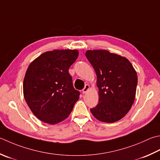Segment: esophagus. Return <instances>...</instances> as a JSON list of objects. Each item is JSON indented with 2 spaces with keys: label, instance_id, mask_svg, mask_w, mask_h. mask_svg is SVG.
Returning <instances> with one entry per match:
<instances>
[{
  "label": "esophagus",
  "instance_id": "1",
  "mask_svg": "<svg viewBox=\"0 0 160 160\" xmlns=\"http://www.w3.org/2000/svg\"><path fill=\"white\" fill-rule=\"evenodd\" d=\"M89 89V84H86V85L84 86V89H82V93H85Z\"/></svg>",
  "mask_w": 160,
  "mask_h": 160
}]
</instances>
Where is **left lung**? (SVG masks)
<instances>
[{
    "label": "left lung",
    "instance_id": "obj_1",
    "mask_svg": "<svg viewBox=\"0 0 160 160\" xmlns=\"http://www.w3.org/2000/svg\"><path fill=\"white\" fill-rule=\"evenodd\" d=\"M85 55L96 71L99 90L98 103L91 112L100 121H118L135 98L137 72L127 58L106 50L87 51Z\"/></svg>",
    "mask_w": 160,
    "mask_h": 160
}]
</instances>
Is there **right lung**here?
<instances>
[{"label":"right lung","instance_id":"obj_1","mask_svg":"<svg viewBox=\"0 0 160 160\" xmlns=\"http://www.w3.org/2000/svg\"><path fill=\"white\" fill-rule=\"evenodd\" d=\"M78 57L77 50H54L36 58L26 71L23 96L34 116L54 125L66 119L80 97L68 68Z\"/></svg>","mask_w":160,"mask_h":160}]
</instances>
